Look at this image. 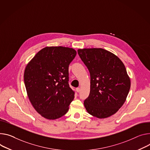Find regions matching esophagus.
<instances>
[{
  "label": "esophagus",
  "instance_id": "esophagus-1",
  "mask_svg": "<svg viewBox=\"0 0 150 150\" xmlns=\"http://www.w3.org/2000/svg\"><path fill=\"white\" fill-rule=\"evenodd\" d=\"M80 90H81V89H80L79 87H78V88H76V91L78 93H79V92L80 91Z\"/></svg>",
  "mask_w": 150,
  "mask_h": 150
}]
</instances>
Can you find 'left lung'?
I'll return each mask as SVG.
<instances>
[{
	"instance_id": "8db88e82",
	"label": "left lung",
	"mask_w": 150,
	"mask_h": 150,
	"mask_svg": "<svg viewBox=\"0 0 150 150\" xmlns=\"http://www.w3.org/2000/svg\"><path fill=\"white\" fill-rule=\"evenodd\" d=\"M90 74V92L84 105L90 115L105 118L115 114L126 100L130 79L124 63L103 48L78 50Z\"/></svg>"
}]
</instances>
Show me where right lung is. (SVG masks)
<instances>
[{
  "label": "right lung",
  "instance_id": "add662e5",
  "mask_svg": "<svg viewBox=\"0 0 150 150\" xmlns=\"http://www.w3.org/2000/svg\"><path fill=\"white\" fill-rule=\"evenodd\" d=\"M76 54L72 48L47 47L25 66L24 81L29 100L37 112L48 120L66 114L74 99L68 70Z\"/></svg>",
  "mask_w": 150,
  "mask_h": 150
}]
</instances>
